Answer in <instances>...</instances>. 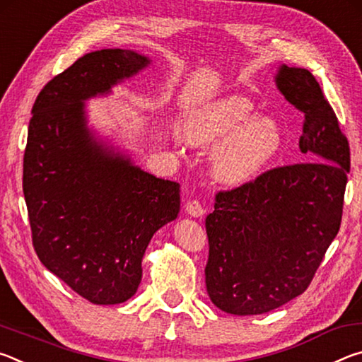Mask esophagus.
<instances>
[{"mask_svg":"<svg viewBox=\"0 0 362 362\" xmlns=\"http://www.w3.org/2000/svg\"><path fill=\"white\" fill-rule=\"evenodd\" d=\"M185 211L189 214L192 217H201L204 214V207L201 206L198 199H192L185 204Z\"/></svg>","mask_w":362,"mask_h":362,"instance_id":"34e87169","label":"esophagus"}]
</instances>
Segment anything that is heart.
Returning <instances> with one entry per match:
<instances>
[{
  "label": "heart",
  "mask_w": 362,
  "mask_h": 362,
  "mask_svg": "<svg viewBox=\"0 0 362 362\" xmlns=\"http://www.w3.org/2000/svg\"><path fill=\"white\" fill-rule=\"evenodd\" d=\"M183 132L194 146L216 145L211 173L226 187H243L257 179L283 146L278 122L255 115L254 103L243 95H228L193 110Z\"/></svg>",
  "instance_id": "heart-1"
}]
</instances>
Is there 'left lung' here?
<instances>
[{
    "mask_svg": "<svg viewBox=\"0 0 362 362\" xmlns=\"http://www.w3.org/2000/svg\"><path fill=\"white\" fill-rule=\"evenodd\" d=\"M281 94L305 115V163L218 192L206 217V287L225 313L262 315L306 291L340 230L350 144L308 70L283 65Z\"/></svg>",
    "mask_w": 362,
    "mask_h": 362,
    "instance_id": "1",
    "label": "left lung"
}]
</instances>
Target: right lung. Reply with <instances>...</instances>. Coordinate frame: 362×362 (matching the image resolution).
<instances>
[{"label":"right lung","mask_w":362,"mask_h":362,"mask_svg":"<svg viewBox=\"0 0 362 362\" xmlns=\"http://www.w3.org/2000/svg\"><path fill=\"white\" fill-rule=\"evenodd\" d=\"M129 49L79 57L36 97L23 155V196L42 265L95 305L137 292L151 236L180 211V185L97 142L84 100L145 69Z\"/></svg>","instance_id":"1"}]
</instances>
